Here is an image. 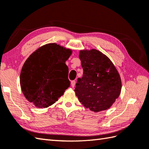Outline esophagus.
I'll return each instance as SVG.
<instances>
[{"label":"esophagus","instance_id":"1","mask_svg":"<svg viewBox=\"0 0 149 149\" xmlns=\"http://www.w3.org/2000/svg\"><path fill=\"white\" fill-rule=\"evenodd\" d=\"M75 81L74 80V81H71V86L72 87H74L75 86Z\"/></svg>","mask_w":149,"mask_h":149}]
</instances>
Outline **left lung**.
I'll return each mask as SVG.
<instances>
[{
	"mask_svg": "<svg viewBox=\"0 0 149 149\" xmlns=\"http://www.w3.org/2000/svg\"><path fill=\"white\" fill-rule=\"evenodd\" d=\"M79 59L83 75L77 79L74 90L79 100L95 112L109 109L121 90L116 67L109 57L95 49L80 51Z\"/></svg>",
	"mask_w": 149,
	"mask_h": 149,
	"instance_id": "1",
	"label": "left lung"
}]
</instances>
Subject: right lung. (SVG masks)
I'll return each mask as SVG.
<instances>
[{
	"instance_id": "1",
	"label": "right lung",
	"mask_w": 149,
	"mask_h": 149,
	"mask_svg": "<svg viewBox=\"0 0 149 149\" xmlns=\"http://www.w3.org/2000/svg\"><path fill=\"white\" fill-rule=\"evenodd\" d=\"M72 50L55 43L44 45L31 54L20 75L22 92L37 108L55 103L70 86L65 64Z\"/></svg>"
}]
</instances>
